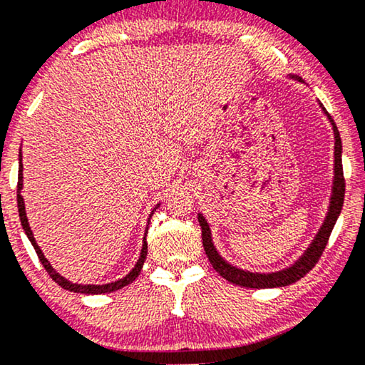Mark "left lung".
<instances>
[{
  "mask_svg": "<svg viewBox=\"0 0 365 365\" xmlns=\"http://www.w3.org/2000/svg\"><path fill=\"white\" fill-rule=\"evenodd\" d=\"M300 81L302 78L293 77ZM323 111L326 110L323 108ZM328 114V113H326ZM329 121L333 124V130H334V183H333V195H331V203H329V211L328 216L323 222L322 230L314 237V241L309 244V247L307 249L300 259L297 260L292 267H288L285 270L280 272H274V274H254V272H247V270H241L237 267H232L226 262L225 259L221 257L220 254L211 242V231L206 220L201 215H198V221L201 226V239H203V247L205 252L208 255V260L213 265V269L220 274L221 277H225L227 282L231 284L241 285V287H247V288H274V287H285L290 284H295L297 280H300L302 277H304L312 270L314 265L318 264L319 257L324 251L326 244H328V239L331 236V231L336 225V220L342 210V203H344V192H346V180H344V173H342V160H341V152H342V144H341V138H339V130L336 128V124L333 121V118L329 116Z\"/></svg>",
  "mask_w": 365,
  "mask_h": 365,
  "instance_id": "8db88e82",
  "label": "left lung"
}]
</instances>
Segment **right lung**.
I'll return each instance as SVG.
<instances>
[{
  "label": "right lung",
  "mask_w": 365,
  "mask_h": 365,
  "mask_svg": "<svg viewBox=\"0 0 365 365\" xmlns=\"http://www.w3.org/2000/svg\"><path fill=\"white\" fill-rule=\"evenodd\" d=\"M21 160H23V155H21L19 152V164ZM21 190H23V164L19 165V175H18V210H19V217H21V225H23V230L29 237V241L32 246L36 249V254L37 257H39L41 264L43 265V269L47 270V274L51 275V279L56 282V284L61 285L65 290H70V292H75V293H85V295H100V293H110L114 290H119V288L126 287L129 284H133V280H135V277L140 274V269H143L144 265V260H145V255H148V241H145L144 237V244H143V251H140V257L138 260V264L134 265V269L129 272V274L124 277V279H119L116 282H113V284H106V285H80V284H72V282L65 280L62 275H58L56 270L52 269V265L48 264V260L43 257L42 251L37 246L34 235H32L31 227H29V222H27V216H26V208H24V200L21 197ZM145 236H148V232H145Z\"/></svg>",
  "instance_id": "1"
}]
</instances>
